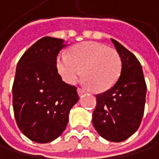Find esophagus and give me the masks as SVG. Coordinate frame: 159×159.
<instances>
[{
  "label": "esophagus",
  "instance_id": "1",
  "mask_svg": "<svg viewBox=\"0 0 159 159\" xmlns=\"http://www.w3.org/2000/svg\"><path fill=\"white\" fill-rule=\"evenodd\" d=\"M85 92H86V91H85L84 88H81V87H80V88H78V93H79L80 96H82V95H83V94H84Z\"/></svg>",
  "mask_w": 159,
  "mask_h": 159
}]
</instances>
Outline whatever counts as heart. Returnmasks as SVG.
Returning <instances> with one entry per match:
<instances>
[{
    "label": "heart",
    "mask_w": 159,
    "mask_h": 159,
    "mask_svg": "<svg viewBox=\"0 0 159 159\" xmlns=\"http://www.w3.org/2000/svg\"><path fill=\"white\" fill-rule=\"evenodd\" d=\"M56 66L66 83L75 84L83 72L85 83L93 90L102 92L111 88L118 79L121 60L116 49L88 41L73 46L68 56L60 54L56 59Z\"/></svg>",
    "instance_id": "obj_1"
}]
</instances>
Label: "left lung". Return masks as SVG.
Returning <instances> with one entry per match:
<instances>
[{
  "mask_svg": "<svg viewBox=\"0 0 159 159\" xmlns=\"http://www.w3.org/2000/svg\"><path fill=\"white\" fill-rule=\"evenodd\" d=\"M121 60L119 79L109 90L97 94L93 125L111 142H122L139 128L145 103L146 84L137 58L118 41L111 39Z\"/></svg>",
  "mask_w": 159,
  "mask_h": 159,
  "instance_id": "8db88e82",
  "label": "left lung"
}]
</instances>
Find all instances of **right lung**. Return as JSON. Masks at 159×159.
Returning <instances> with one entry per match:
<instances>
[{
    "mask_svg": "<svg viewBox=\"0 0 159 159\" xmlns=\"http://www.w3.org/2000/svg\"><path fill=\"white\" fill-rule=\"evenodd\" d=\"M63 40L44 37L20 58L13 84V108L20 131L31 141L51 142L65 130L78 101L77 87L62 81L56 59Z\"/></svg>",
    "mask_w": 159,
    "mask_h": 159,
    "instance_id": "obj_1",
    "label": "right lung"
}]
</instances>
